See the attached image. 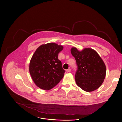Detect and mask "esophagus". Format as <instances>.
Wrapping results in <instances>:
<instances>
[{
    "instance_id": "1",
    "label": "esophagus",
    "mask_w": 122,
    "mask_h": 122,
    "mask_svg": "<svg viewBox=\"0 0 122 122\" xmlns=\"http://www.w3.org/2000/svg\"><path fill=\"white\" fill-rule=\"evenodd\" d=\"M71 71V69H70V68H69V69H68L67 70H66V71H67V72H70V71Z\"/></svg>"
}]
</instances>
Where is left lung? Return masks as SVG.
<instances>
[{"instance_id": "8db88e82", "label": "left lung", "mask_w": 122, "mask_h": 122, "mask_svg": "<svg viewBox=\"0 0 122 122\" xmlns=\"http://www.w3.org/2000/svg\"><path fill=\"white\" fill-rule=\"evenodd\" d=\"M71 52L78 66L75 79L78 86L86 92H92L102 84L106 74V66L98 53L92 49L79 51L72 47Z\"/></svg>"}]
</instances>
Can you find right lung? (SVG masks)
Returning a JSON list of instances; mask_svg holds the SVG:
<instances>
[{"instance_id": "1", "label": "right lung", "mask_w": 122, "mask_h": 122, "mask_svg": "<svg viewBox=\"0 0 122 122\" xmlns=\"http://www.w3.org/2000/svg\"><path fill=\"white\" fill-rule=\"evenodd\" d=\"M63 46L50 42L40 46L33 55L29 70L35 84L43 90L53 88L62 79L65 71L58 59Z\"/></svg>"}]
</instances>
